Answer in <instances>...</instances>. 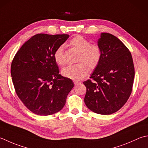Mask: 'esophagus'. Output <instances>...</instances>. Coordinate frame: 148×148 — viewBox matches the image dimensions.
<instances>
[{"mask_svg": "<svg viewBox=\"0 0 148 148\" xmlns=\"http://www.w3.org/2000/svg\"><path fill=\"white\" fill-rule=\"evenodd\" d=\"M74 83L75 84V85H79V84L81 83V82H78V81H74Z\"/></svg>", "mask_w": 148, "mask_h": 148, "instance_id": "34e87169", "label": "esophagus"}]
</instances>
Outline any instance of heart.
I'll list each match as a JSON object with an SVG mask.
<instances>
[{"instance_id":"1","label":"heart","mask_w":148,"mask_h":148,"mask_svg":"<svg viewBox=\"0 0 148 148\" xmlns=\"http://www.w3.org/2000/svg\"><path fill=\"white\" fill-rule=\"evenodd\" d=\"M67 46L76 49L77 54V62L73 65H69L62 71V74L65 77L73 80H79L88 74L89 69H95L99 64L103 52L100 46L97 43H92L88 39L82 35H76L69 40ZM55 62L60 66L65 65L64 47L59 46L54 51Z\"/></svg>"}]
</instances>
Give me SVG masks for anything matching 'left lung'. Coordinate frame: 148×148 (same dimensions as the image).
Here are the masks:
<instances>
[{"label":"left lung","mask_w":148,"mask_h":148,"mask_svg":"<svg viewBox=\"0 0 148 148\" xmlns=\"http://www.w3.org/2000/svg\"><path fill=\"white\" fill-rule=\"evenodd\" d=\"M103 55L90 77L83 82L84 101L95 113L110 115L125 105L132 94L135 68L132 54L117 37L103 33L98 40Z\"/></svg>","instance_id":"left-lung-1"}]
</instances>
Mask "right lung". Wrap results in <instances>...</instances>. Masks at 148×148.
<instances>
[{
	"label": "right lung",
	"mask_w": 148,
	"mask_h": 148,
	"mask_svg": "<svg viewBox=\"0 0 148 148\" xmlns=\"http://www.w3.org/2000/svg\"><path fill=\"white\" fill-rule=\"evenodd\" d=\"M69 34H37L24 43L14 56L11 75L14 90L34 114L49 115L60 111L74 84L59 74L54 59L56 49Z\"/></svg>",
	"instance_id": "right-lung-1"
}]
</instances>
